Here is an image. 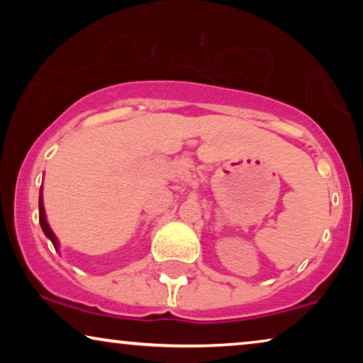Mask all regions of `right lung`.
<instances>
[{"label": "right lung", "mask_w": 363, "mask_h": 363, "mask_svg": "<svg viewBox=\"0 0 363 363\" xmlns=\"http://www.w3.org/2000/svg\"><path fill=\"white\" fill-rule=\"evenodd\" d=\"M39 225H41L44 235H46V236L49 238V240H51V242L54 245V247H56V250H59V241H57L56 235H54V231L51 230V226H49L48 218H46V211H44L43 191H41V195H39Z\"/></svg>", "instance_id": "obj_1"}]
</instances>
